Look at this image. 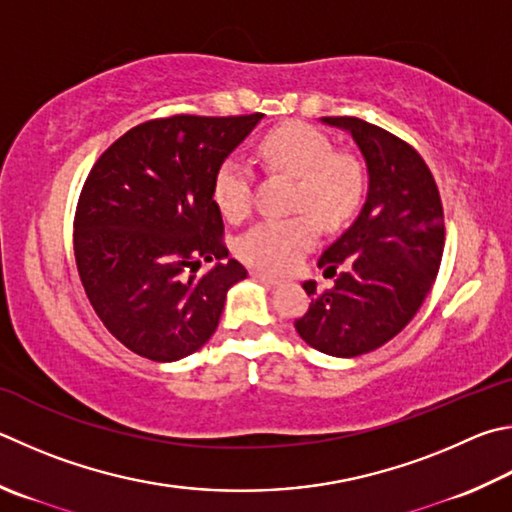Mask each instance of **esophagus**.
Masks as SVG:
<instances>
[{"mask_svg": "<svg viewBox=\"0 0 512 512\" xmlns=\"http://www.w3.org/2000/svg\"><path fill=\"white\" fill-rule=\"evenodd\" d=\"M255 277V280H259L262 284H266V286H280L282 284V280L280 277H273V275H266V273H262V271H253L250 273Z\"/></svg>", "mask_w": 512, "mask_h": 512, "instance_id": "34e87169", "label": "esophagus"}]
</instances>
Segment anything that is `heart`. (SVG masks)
<instances>
[{
	"label": "heart",
	"instance_id": "1",
	"mask_svg": "<svg viewBox=\"0 0 512 512\" xmlns=\"http://www.w3.org/2000/svg\"><path fill=\"white\" fill-rule=\"evenodd\" d=\"M268 172L293 179L288 208L297 215L259 221L239 237L237 253L264 271H288L318 239L324 228H340L356 215L365 192L360 163L345 152H333L331 141L309 125H284L268 132L257 145ZM212 199L228 221H241L250 210V174L237 159H226L212 179Z\"/></svg>",
	"mask_w": 512,
	"mask_h": 512
}]
</instances>
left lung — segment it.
I'll list each match as a JSON object with an SVG mask.
<instances>
[{"label":"left lung","mask_w":512,"mask_h":512,"mask_svg":"<svg viewBox=\"0 0 512 512\" xmlns=\"http://www.w3.org/2000/svg\"><path fill=\"white\" fill-rule=\"evenodd\" d=\"M320 120L353 138L367 167V197L318 262L336 282L329 291L302 284L311 304L295 329L309 347L353 358L383 347L421 309L443 257V206L432 172L401 138L353 116Z\"/></svg>","instance_id":"left-lung-1"}]
</instances>
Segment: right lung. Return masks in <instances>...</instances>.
I'll list each match as a JSON object with an SVG mask.
<instances>
[{
	"label": "right lung",
	"instance_id": "add662e5",
	"mask_svg": "<svg viewBox=\"0 0 512 512\" xmlns=\"http://www.w3.org/2000/svg\"><path fill=\"white\" fill-rule=\"evenodd\" d=\"M264 114L170 116L129 129L82 188L73 250L82 286L111 336L154 362L201 349L226 295L248 273L228 257L212 199L217 167ZM203 261L218 264L197 276Z\"/></svg>",
	"mask_w": 512,
	"mask_h": 512
}]
</instances>
